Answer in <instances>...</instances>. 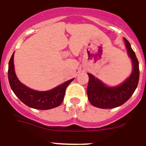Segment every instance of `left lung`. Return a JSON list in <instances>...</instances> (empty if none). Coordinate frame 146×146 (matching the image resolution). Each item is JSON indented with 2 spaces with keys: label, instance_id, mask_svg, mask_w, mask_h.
<instances>
[{
  "label": "left lung",
  "instance_id": "1",
  "mask_svg": "<svg viewBox=\"0 0 146 146\" xmlns=\"http://www.w3.org/2000/svg\"><path fill=\"white\" fill-rule=\"evenodd\" d=\"M124 40L133 67L132 74L124 83L119 86L109 88L91 74H88L89 82L87 90L88 100L92 105L98 108L113 109L122 105L129 100L138 85L140 77L138 60L129 41L126 38Z\"/></svg>",
  "mask_w": 146,
  "mask_h": 146
}]
</instances>
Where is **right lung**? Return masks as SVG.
<instances>
[{
  "label": "right lung",
  "instance_id": "obj_1",
  "mask_svg": "<svg viewBox=\"0 0 146 146\" xmlns=\"http://www.w3.org/2000/svg\"><path fill=\"white\" fill-rule=\"evenodd\" d=\"M14 54L9 63L8 77L10 86L14 94L25 105L30 108L40 110H48L58 106L64 101L65 90L74 79L68 80L59 86L48 91H36L27 88L19 82L14 71Z\"/></svg>",
  "mask_w": 146,
  "mask_h": 146
}]
</instances>
